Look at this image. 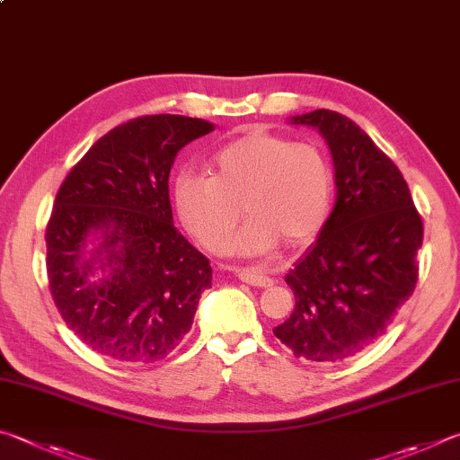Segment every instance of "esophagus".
Listing matches in <instances>:
<instances>
[{
	"label": "esophagus",
	"instance_id": "1",
	"mask_svg": "<svg viewBox=\"0 0 460 460\" xmlns=\"http://www.w3.org/2000/svg\"><path fill=\"white\" fill-rule=\"evenodd\" d=\"M232 272L243 280V283L251 285V287H259V288H269L272 285V279L261 275V272L251 270V269H232Z\"/></svg>",
	"mask_w": 460,
	"mask_h": 460
}]
</instances>
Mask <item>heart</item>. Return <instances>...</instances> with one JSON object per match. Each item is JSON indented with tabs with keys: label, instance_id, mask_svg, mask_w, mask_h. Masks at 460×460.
I'll return each instance as SVG.
<instances>
[{
	"label": "heart",
	"instance_id": "obj_1",
	"mask_svg": "<svg viewBox=\"0 0 460 460\" xmlns=\"http://www.w3.org/2000/svg\"><path fill=\"white\" fill-rule=\"evenodd\" d=\"M209 167L212 173L183 169L173 180L177 216L209 251L224 248L240 204L251 216L228 243L236 256H262L280 240L307 243L332 212L333 172L315 145L252 131L217 151Z\"/></svg>",
	"mask_w": 460,
	"mask_h": 460
}]
</instances>
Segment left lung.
Segmentation results:
<instances>
[{
    "label": "left lung",
    "mask_w": 460,
    "mask_h": 460,
    "mask_svg": "<svg viewBox=\"0 0 460 460\" xmlns=\"http://www.w3.org/2000/svg\"><path fill=\"white\" fill-rule=\"evenodd\" d=\"M288 120L325 139L337 199L285 277L295 311L272 333L295 358L337 364L380 340L414 293L424 228L400 169L359 125L327 109Z\"/></svg>",
    "instance_id": "1"
}]
</instances>
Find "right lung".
Segmentation results:
<instances>
[{
	"instance_id": "obj_1",
	"label": "right lung",
	"mask_w": 460,
	"mask_h": 460,
	"mask_svg": "<svg viewBox=\"0 0 460 460\" xmlns=\"http://www.w3.org/2000/svg\"><path fill=\"white\" fill-rule=\"evenodd\" d=\"M214 131L204 119L151 115L101 137L60 185L46 269L64 323L99 356L167 358L191 329L212 267L173 226L177 151Z\"/></svg>"
}]
</instances>
